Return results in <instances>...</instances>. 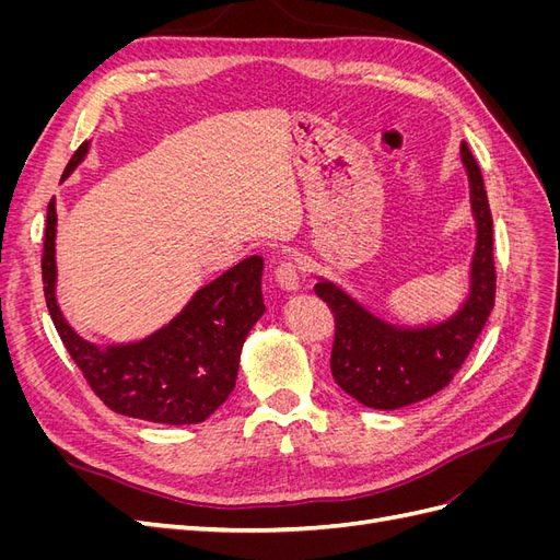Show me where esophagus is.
Here are the masks:
<instances>
[{
    "label": "esophagus",
    "instance_id": "34e87169",
    "mask_svg": "<svg viewBox=\"0 0 560 560\" xmlns=\"http://www.w3.org/2000/svg\"><path fill=\"white\" fill-rule=\"evenodd\" d=\"M276 280L282 287L284 292H296L301 287V273H299V266L292 259H282L276 266Z\"/></svg>",
    "mask_w": 560,
    "mask_h": 560
}]
</instances>
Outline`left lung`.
I'll return each mask as SVG.
<instances>
[{
  "mask_svg": "<svg viewBox=\"0 0 560 560\" xmlns=\"http://www.w3.org/2000/svg\"><path fill=\"white\" fill-rule=\"evenodd\" d=\"M474 217V254L467 294L451 315L425 325H395L341 284L317 276L315 294L329 303L336 317L331 374L346 395L369 409L395 411L432 397L463 366L495 303L493 217L483 177L469 147L460 144Z\"/></svg>",
  "mask_w": 560,
  "mask_h": 560,
  "instance_id": "1",
  "label": "left lung"
}]
</instances>
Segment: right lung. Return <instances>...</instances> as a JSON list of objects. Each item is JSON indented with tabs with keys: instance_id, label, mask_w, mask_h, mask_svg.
Masks as SVG:
<instances>
[{
	"instance_id": "1",
	"label": "right lung",
	"mask_w": 560,
	"mask_h": 560,
	"mask_svg": "<svg viewBox=\"0 0 560 560\" xmlns=\"http://www.w3.org/2000/svg\"><path fill=\"white\" fill-rule=\"evenodd\" d=\"M89 149L91 140L74 151L60 182ZM56 226V200H50L42 259L46 306L93 393L116 413L161 425H196L210 418L233 393L245 338L266 313L264 257L254 254L202 284L171 322L144 338L100 346L79 336L58 306Z\"/></svg>"
}]
</instances>
